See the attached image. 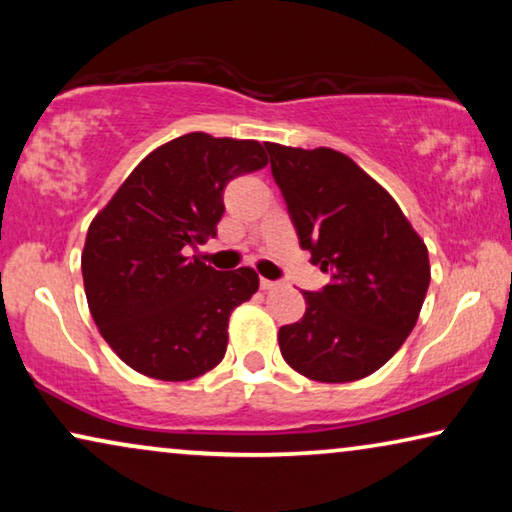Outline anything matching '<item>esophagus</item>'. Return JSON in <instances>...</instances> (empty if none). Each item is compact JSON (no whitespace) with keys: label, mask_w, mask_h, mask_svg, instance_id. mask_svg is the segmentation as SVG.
<instances>
[{"label":"esophagus","mask_w":512,"mask_h":512,"mask_svg":"<svg viewBox=\"0 0 512 512\" xmlns=\"http://www.w3.org/2000/svg\"><path fill=\"white\" fill-rule=\"evenodd\" d=\"M261 289H263V291H272V289H277V282H272V279H265V277H261Z\"/></svg>","instance_id":"obj_1"}]
</instances>
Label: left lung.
<instances>
[{
    "instance_id": "8db88e82",
    "label": "left lung",
    "mask_w": 512,
    "mask_h": 512,
    "mask_svg": "<svg viewBox=\"0 0 512 512\" xmlns=\"http://www.w3.org/2000/svg\"><path fill=\"white\" fill-rule=\"evenodd\" d=\"M300 247L331 275L303 291L305 314L279 328L284 361L317 382L382 368L417 324L429 251L396 200L345 153L265 142Z\"/></svg>"
}]
</instances>
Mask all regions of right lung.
I'll use <instances>...</instances> for the list:
<instances>
[{
    "label": "right lung",
    "instance_id": "right-lung-1",
    "mask_svg": "<svg viewBox=\"0 0 512 512\" xmlns=\"http://www.w3.org/2000/svg\"><path fill=\"white\" fill-rule=\"evenodd\" d=\"M265 165L254 139L188 132L151 151L90 223L88 307L132 370L184 382L221 363L230 312L258 291V275L214 270L188 251L216 235L228 181Z\"/></svg>",
    "mask_w": 512,
    "mask_h": 512
}]
</instances>
